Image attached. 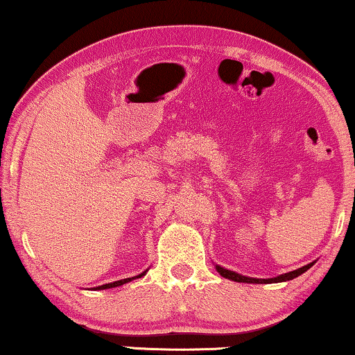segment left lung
I'll use <instances>...</instances> for the list:
<instances>
[{
    "label": "left lung",
    "mask_w": 355,
    "mask_h": 355,
    "mask_svg": "<svg viewBox=\"0 0 355 355\" xmlns=\"http://www.w3.org/2000/svg\"><path fill=\"white\" fill-rule=\"evenodd\" d=\"M313 263H315V261H312V263H309V265H304L302 268H297V270H294V271H289V273H283V275L276 276V278H266V279H261V278H250V276L239 275V273H236V271H231V270L223 268V266H220V265H215V268H216L218 273H220V275L223 276V278L231 279V281H236V283L271 284V283H284V281H291V279L297 278V276L305 273V271H307Z\"/></svg>",
    "instance_id": "left-lung-1"
}]
</instances>
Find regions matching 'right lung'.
Segmentation results:
<instances>
[{
	"label": "right lung",
	"instance_id": "1",
	"mask_svg": "<svg viewBox=\"0 0 355 355\" xmlns=\"http://www.w3.org/2000/svg\"><path fill=\"white\" fill-rule=\"evenodd\" d=\"M148 270L142 271V273L137 275V276H132V278H125V279H119V281H114V283H108V284H101V286H96V288H94L95 291H103V289H111V288H118V286H123L125 283H130L132 279H137V278H142V276H145V273H147Z\"/></svg>",
	"mask_w": 355,
	"mask_h": 355
}]
</instances>
